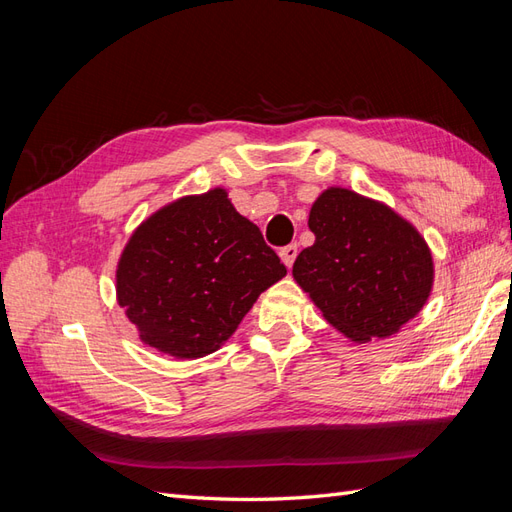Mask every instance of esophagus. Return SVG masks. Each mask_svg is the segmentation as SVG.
I'll use <instances>...</instances> for the list:
<instances>
[{"instance_id": "1", "label": "esophagus", "mask_w": 512, "mask_h": 512, "mask_svg": "<svg viewBox=\"0 0 512 512\" xmlns=\"http://www.w3.org/2000/svg\"><path fill=\"white\" fill-rule=\"evenodd\" d=\"M297 254H299V245L297 243H290V245H286V247H282V250H280V258H282V262H284L288 269L292 267V262H294V258H297Z\"/></svg>"}]
</instances>
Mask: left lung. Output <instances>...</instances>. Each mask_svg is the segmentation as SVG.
I'll return each mask as SVG.
<instances>
[{"label":"left lung","mask_w":512,"mask_h":512,"mask_svg":"<svg viewBox=\"0 0 512 512\" xmlns=\"http://www.w3.org/2000/svg\"><path fill=\"white\" fill-rule=\"evenodd\" d=\"M314 245L292 277L329 324L356 344L395 335L429 299L433 258L408 220L380 200L324 190L309 211Z\"/></svg>","instance_id":"obj_1"}]
</instances>
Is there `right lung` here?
I'll return each mask as SVG.
<instances>
[{
	"label": "right lung",
	"instance_id": "add662e5",
	"mask_svg": "<svg viewBox=\"0 0 512 512\" xmlns=\"http://www.w3.org/2000/svg\"><path fill=\"white\" fill-rule=\"evenodd\" d=\"M286 275L224 188L183 196L138 226L117 262V303L143 344L200 359L237 331L260 292Z\"/></svg>",
	"mask_w": 512,
	"mask_h": 512
}]
</instances>
